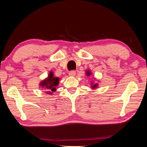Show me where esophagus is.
<instances>
[{
	"label": "esophagus",
	"instance_id": "34e87169",
	"mask_svg": "<svg viewBox=\"0 0 147 147\" xmlns=\"http://www.w3.org/2000/svg\"><path fill=\"white\" fill-rule=\"evenodd\" d=\"M76 74V72L75 71H74V70H72V71L69 72V76H71V77H74V76H75Z\"/></svg>",
	"mask_w": 147,
	"mask_h": 147
}]
</instances>
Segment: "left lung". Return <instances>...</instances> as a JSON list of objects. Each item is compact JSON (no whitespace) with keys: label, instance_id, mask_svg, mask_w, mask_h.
Returning <instances> with one entry per match:
<instances>
[{"label":"left lung","instance_id":"8db88e82","mask_svg":"<svg viewBox=\"0 0 147 147\" xmlns=\"http://www.w3.org/2000/svg\"><path fill=\"white\" fill-rule=\"evenodd\" d=\"M86 76H88V77H89L90 76L92 75V73H91V71H90V70H87V71H86ZM98 83L94 84V82H92V83H91V88H92V89H96V88H98Z\"/></svg>","mask_w":147,"mask_h":147}]
</instances>
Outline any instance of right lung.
Here are the masks:
<instances>
[{"instance_id":"obj_1","label":"right lung","mask_w":147,"mask_h":147,"mask_svg":"<svg viewBox=\"0 0 147 147\" xmlns=\"http://www.w3.org/2000/svg\"><path fill=\"white\" fill-rule=\"evenodd\" d=\"M59 78L54 77L53 72L50 71L48 77L41 81L39 86L41 88H44V90H46V93L51 95L53 92L56 91V88L59 84Z\"/></svg>"}]
</instances>
